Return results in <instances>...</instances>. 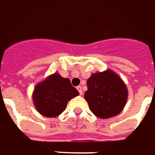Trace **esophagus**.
I'll return each instance as SVG.
<instances>
[{"instance_id": "34e87169", "label": "esophagus", "mask_w": 155, "mask_h": 155, "mask_svg": "<svg viewBox=\"0 0 155 155\" xmlns=\"http://www.w3.org/2000/svg\"><path fill=\"white\" fill-rule=\"evenodd\" d=\"M76 89H77V90H78V91H79V93H80V94H81V95L83 94V91H82V87H81V86H78L77 88H76Z\"/></svg>"}]
</instances>
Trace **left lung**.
Listing matches in <instances>:
<instances>
[{
	"label": "left lung",
	"mask_w": 155,
	"mask_h": 155,
	"mask_svg": "<svg viewBox=\"0 0 155 155\" xmlns=\"http://www.w3.org/2000/svg\"><path fill=\"white\" fill-rule=\"evenodd\" d=\"M87 87L84 98L96 117L110 118L124 109L128 98L127 87L113 71L108 69L92 74L87 81Z\"/></svg>",
	"instance_id": "8db88e82"
}]
</instances>
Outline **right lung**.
I'll use <instances>...</instances> for the list:
<instances>
[{"label": "right lung", "instance_id": "add662e5", "mask_svg": "<svg viewBox=\"0 0 155 155\" xmlns=\"http://www.w3.org/2000/svg\"><path fill=\"white\" fill-rule=\"evenodd\" d=\"M80 94L68 78L57 72L48 75L34 87L32 94L36 110L46 117H56L63 113L67 103Z\"/></svg>", "mask_w": 155, "mask_h": 155}]
</instances>
